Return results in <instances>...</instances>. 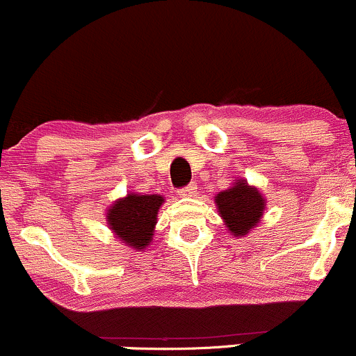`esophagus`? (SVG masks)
Returning <instances> with one entry per match:
<instances>
[{
	"mask_svg": "<svg viewBox=\"0 0 356 356\" xmlns=\"http://www.w3.org/2000/svg\"><path fill=\"white\" fill-rule=\"evenodd\" d=\"M196 193H197V186L194 184V182L193 184L182 187V189H179V196H182V197H193V196H196Z\"/></svg>",
	"mask_w": 356,
	"mask_h": 356,
	"instance_id": "1",
	"label": "esophagus"
}]
</instances>
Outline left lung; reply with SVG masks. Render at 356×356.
Listing matches in <instances>:
<instances>
[{"mask_svg": "<svg viewBox=\"0 0 356 356\" xmlns=\"http://www.w3.org/2000/svg\"><path fill=\"white\" fill-rule=\"evenodd\" d=\"M221 218L235 236H245L260 221L265 209V199L255 187L245 181L236 182L228 191L214 197Z\"/></svg>", "mask_w": 356, "mask_h": 356, "instance_id": "1", "label": "left lung"}]
</instances>
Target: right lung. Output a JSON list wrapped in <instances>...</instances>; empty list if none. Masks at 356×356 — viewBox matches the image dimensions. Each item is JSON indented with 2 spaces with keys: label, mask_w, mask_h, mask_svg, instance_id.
<instances>
[{
  "label": "right lung",
  "mask_w": 356,
  "mask_h": 356,
  "mask_svg": "<svg viewBox=\"0 0 356 356\" xmlns=\"http://www.w3.org/2000/svg\"><path fill=\"white\" fill-rule=\"evenodd\" d=\"M162 202L163 197L157 194H128L108 209L109 228L124 245L135 250L145 248L150 245Z\"/></svg>",
  "instance_id": "1"
}]
</instances>
